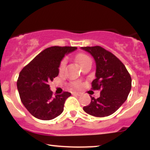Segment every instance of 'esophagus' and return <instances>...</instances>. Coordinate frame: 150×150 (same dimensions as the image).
Instances as JSON below:
<instances>
[{
  "instance_id": "34e87169",
  "label": "esophagus",
  "mask_w": 150,
  "mask_h": 150,
  "mask_svg": "<svg viewBox=\"0 0 150 150\" xmlns=\"http://www.w3.org/2000/svg\"><path fill=\"white\" fill-rule=\"evenodd\" d=\"M73 95H77V96H80L81 94L80 92H73Z\"/></svg>"
}]
</instances>
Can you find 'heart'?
Returning a JSON list of instances; mask_svg holds the SVG:
<instances>
[{
  "label": "heart",
  "instance_id": "heart-1",
  "mask_svg": "<svg viewBox=\"0 0 150 150\" xmlns=\"http://www.w3.org/2000/svg\"><path fill=\"white\" fill-rule=\"evenodd\" d=\"M76 60L77 61V63L80 64V66L83 65L84 64L87 63H92V60H91L90 57L89 56H87V54L85 53H79L78 55L76 56ZM65 63H66V61H65V59L62 60L61 63H60L59 65V70L60 71H63L64 70L65 66ZM73 85L75 87H80V84L79 82H74L73 83Z\"/></svg>",
  "mask_w": 150,
  "mask_h": 150
}]
</instances>
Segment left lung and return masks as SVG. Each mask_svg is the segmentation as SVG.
Here are the masks:
<instances>
[{
	"label": "left lung",
	"mask_w": 150,
	"mask_h": 150,
	"mask_svg": "<svg viewBox=\"0 0 150 150\" xmlns=\"http://www.w3.org/2000/svg\"><path fill=\"white\" fill-rule=\"evenodd\" d=\"M90 53L96 62V79L92 89L101 90L97 99L91 97V102L83 109L96 117L110 116L116 112L128 98L131 89V77L126 68L115 55L99 46L81 47Z\"/></svg>",
	"instance_id": "1"
}]
</instances>
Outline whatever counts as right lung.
I'll return each instance as SVG.
<instances>
[{"label":"right lung","mask_w":150,"mask_h":150,"mask_svg":"<svg viewBox=\"0 0 150 150\" xmlns=\"http://www.w3.org/2000/svg\"><path fill=\"white\" fill-rule=\"evenodd\" d=\"M77 49L75 46H51L38 54L20 71L17 87L20 99L32 116L40 120L55 118L63 111L65 101L71 94L53 96L49 83L59 73L65 55Z\"/></svg>","instance_id":"right-lung-1"}]
</instances>
